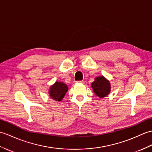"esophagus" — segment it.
Wrapping results in <instances>:
<instances>
[{
	"label": "esophagus",
	"instance_id": "esophagus-1",
	"mask_svg": "<svg viewBox=\"0 0 152 152\" xmlns=\"http://www.w3.org/2000/svg\"><path fill=\"white\" fill-rule=\"evenodd\" d=\"M77 83L83 84V83H84V81H78V82H77Z\"/></svg>",
	"mask_w": 152,
	"mask_h": 152
}]
</instances>
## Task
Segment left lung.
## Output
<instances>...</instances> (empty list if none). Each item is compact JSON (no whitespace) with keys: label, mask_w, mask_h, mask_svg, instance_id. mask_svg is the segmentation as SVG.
Returning a JSON list of instances; mask_svg holds the SVG:
<instances>
[{"label":"left lung","mask_w":152,"mask_h":152,"mask_svg":"<svg viewBox=\"0 0 152 152\" xmlns=\"http://www.w3.org/2000/svg\"><path fill=\"white\" fill-rule=\"evenodd\" d=\"M91 87L95 94L100 98H104L111 91V85L109 81L104 76L95 77L94 81L91 83Z\"/></svg>","instance_id":"1"}]
</instances>
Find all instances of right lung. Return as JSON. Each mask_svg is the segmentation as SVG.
<instances>
[{
	"mask_svg": "<svg viewBox=\"0 0 152 152\" xmlns=\"http://www.w3.org/2000/svg\"><path fill=\"white\" fill-rule=\"evenodd\" d=\"M68 91V87L61 82H56L49 89V94L52 99L61 101Z\"/></svg>",
	"mask_w": 152,
	"mask_h": 152,
	"instance_id": "1",
	"label": "right lung"
}]
</instances>
